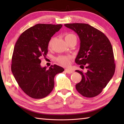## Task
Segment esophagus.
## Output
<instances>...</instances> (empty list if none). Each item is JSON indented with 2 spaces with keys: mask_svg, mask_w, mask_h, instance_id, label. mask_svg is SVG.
<instances>
[{
  "mask_svg": "<svg viewBox=\"0 0 124 124\" xmlns=\"http://www.w3.org/2000/svg\"><path fill=\"white\" fill-rule=\"evenodd\" d=\"M65 72H66L67 73H69V74H70V73H72L73 72V71H72L71 69H65Z\"/></svg>",
  "mask_w": 124,
  "mask_h": 124,
  "instance_id": "obj_1",
  "label": "esophagus"
}]
</instances>
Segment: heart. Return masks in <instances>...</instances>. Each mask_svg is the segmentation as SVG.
<instances>
[{
	"label": "heart",
	"mask_w": 124,
	"mask_h": 124,
	"mask_svg": "<svg viewBox=\"0 0 124 124\" xmlns=\"http://www.w3.org/2000/svg\"><path fill=\"white\" fill-rule=\"evenodd\" d=\"M76 38V37L75 35L72 33H67L65 36V40L66 41L67 43L72 40L73 39ZM53 42V39H51V40L49 42L48 45L49 46H51ZM70 56H60L57 58V62L62 65L64 66H68L69 65L70 63V60H71Z\"/></svg>",
	"instance_id": "1"
}]
</instances>
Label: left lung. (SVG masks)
I'll return each instance as SVG.
<instances>
[{"label":"left lung","mask_w":124,"mask_h":124,"mask_svg":"<svg viewBox=\"0 0 124 124\" xmlns=\"http://www.w3.org/2000/svg\"><path fill=\"white\" fill-rule=\"evenodd\" d=\"M64 25L77 33L80 39V49L76 63L86 65L87 69L86 73L76 71L82 77L80 82L76 85V89L86 97L98 95L115 71L111 44L103 33L88 24L77 23Z\"/></svg>","instance_id":"left-lung-1"}]
</instances>
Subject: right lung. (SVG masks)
I'll list each match as a JSON object with an SVG mask.
<instances>
[{
    "label": "right lung",
    "instance_id": "obj_1",
    "mask_svg": "<svg viewBox=\"0 0 124 124\" xmlns=\"http://www.w3.org/2000/svg\"><path fill=\"white\" fill-rule=\"evenodd\" d=\"M62 24H37L23 32L13 51L11 70L18 85L33 99L47 96L54 86V77L64 69L54 65L47 69L40 65L41 56H45L51 37L62 28Z\"/></svg>",
    "mask_w": 124,
    "mask_h": 124
}]
</instances>
